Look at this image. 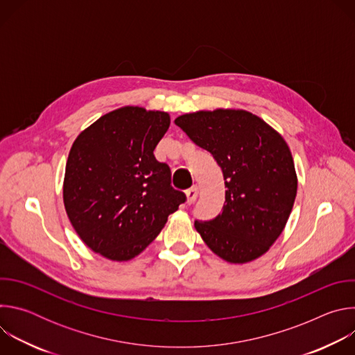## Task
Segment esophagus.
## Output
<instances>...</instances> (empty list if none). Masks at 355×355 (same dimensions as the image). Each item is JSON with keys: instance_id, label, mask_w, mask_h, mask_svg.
<instances>
[{"instance_id": "34e87169", "label": "esophagus", "mask_w": 355, "mask_h": 355, "mask_svg": "<svg viewBox=\"0 0 355 355\" xmlns=\"http://www.w3.org/2000/svg\"><path fill=\"white\" fill-rule=\"evenodd\" d=\"M187 204L188 205H191L192 202L198 198V187L196 185H193V187H191L189 189H187Z\"/></svg>"}]
</instances>
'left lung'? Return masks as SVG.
Returning <instances> with one entry per match:
<instances>
[{
	"label": "left lung",
	"mask_w": 355,
	"mask_h": 355,
	"mask_svg": "<svg viewBox=\"0 0 355 355\" xmlns=\"http://www.w3.org/2000/svg\"><path fill=\"white\" fill-rule=\"evenodd\" d=\"M175 125L214 156L227 188L222 214L195 220L196 232L227 263L259 259L282 233L296 196L297 178L286 141L243 110L185 114Z\"/></svg>",
	"instance_id": "obj_1"
}]
</instances>
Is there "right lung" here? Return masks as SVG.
<instances>
[{"instance_id": "right-lung-1", "label": "right lung", "mask_w": 355, "mask_h": 355, "mask_svg": "<svg viewBox=\"0 0 355 355\" xmlns=\"http://www.w3.org/2000/svg\"><path fill=\"white\" fill-rule=\"evenodd\" d=\"M170 115L123 107L101 116L74 140L63 200L80 239L112 261H128L153 241L185 202L153 151Z\"/></svg>"}]
</instances>
